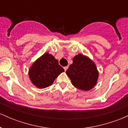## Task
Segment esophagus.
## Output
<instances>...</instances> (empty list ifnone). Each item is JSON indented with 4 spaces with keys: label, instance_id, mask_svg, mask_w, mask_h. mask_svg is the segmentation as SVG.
I'll return each instance as SVG.
<instances>
[{
    "label": "esophagus",
    "instance_id": "obj_1",
    "mask_svg": "<svg viewBox=\"0 0 128 128\" xmlns=\"http://www.w3.org/2000/svg\"><path fill=\"white\" fill-rule=\"evenodd\" d=\"M64 70L66 71V70H67V68H68V66H66V67H64Z\"/></svg>",
    "mask_w": 128,
    "mask_h": 128
}]
</instances>
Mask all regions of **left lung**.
<instances>
[{"label":"left lung","mask_w":128,"mask_h":128,"mask_svg":"<svg viewBox=\"0 0 128 128\" xmlns=\"http://www.w3.org/2000/svg\"><path fill=\"white\" fill-rule=\"evenodd\" d=\"M66 74L75 87L88 91L96 86L99 73L92 61L86 56L78 54L73 58Z\"/></svg>","instance_id":"8db88e82"}]
</instances>
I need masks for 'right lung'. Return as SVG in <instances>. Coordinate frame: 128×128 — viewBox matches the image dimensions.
I'll return each instance as SVG.
<instances>
[{"instance_id": "1", "label": "right lung", "mask_w": 128, "mask_h": 128, "mask_svg": "<svg viewBox=\"0 0 128 128\" xmlns=\"http://www.w3.org/2000/svg\"><path fill=\"white\" fill-rule=\"evenodd\" d=\"M64 70L54 56L45 53L34 62L29 70L32 83L39 88H44L52 84Z\"/></svg>"}]
</instances>
